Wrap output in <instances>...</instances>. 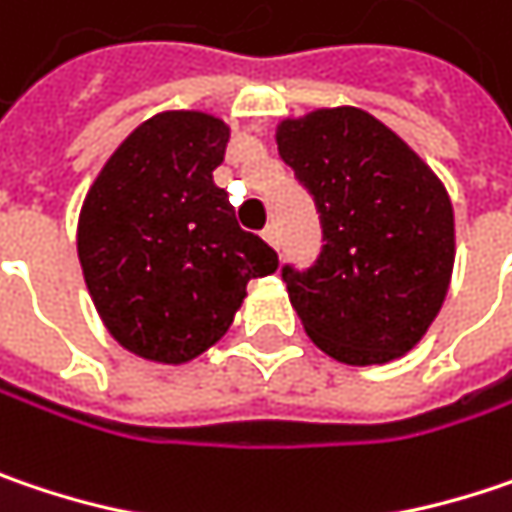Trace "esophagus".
I'll use <instances>...</instances> for the list:
<instances>
[{
	"label": "esophagus",
	"instance_id": "esophagus-1",
	"mask_svg": "<svg viewBox=\"0 0 512 512\" xmlns=\"http://www.w3.org/2000/svg\"><path fill=\"white\" fill-rule=\"evenodd\" d=\"M262 236H265V241H268L271 247L279 250V230H276V224H268V227L262 230Z\"/></svg>",
	"mask_w": 512,
	"mask_h": 512
}]
</instances>
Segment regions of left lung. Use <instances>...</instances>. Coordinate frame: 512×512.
Returning <instances> with one entry per match:
<instances>
[{
	"label": "left lung",
	"instance_id": "obj_1",
	"mask_svg": "<svg viewBox=\"0 0 512 512\" xmlns=\"http://www.w3.org/2000/svg\"><path fill=\"white\" fill-rule=\"evenodd\" d=\"M276 145L314 198L326 241L306 271L282 265L309 338L355 367L405 355L437 317L455 265L443 183L358 107L285 119Z\"/></svg>",
	"mask_w": 512,
	"mask_h": 512
}]
</instances>
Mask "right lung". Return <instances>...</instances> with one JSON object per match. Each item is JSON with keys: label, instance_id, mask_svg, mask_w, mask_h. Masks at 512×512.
I'll return each instance as SVG.
<instances>
[{"label": "right lung", "instance_id": "obj_1", "mask_svg": "<svg viewBox=\"0 0 512 512\" xmlns=\"http://www.w3.org/2000/svg\"><path fill=\"white\" fill-rule=\"evenodd\" d=\"M227 139L215 116L160 113L116 148L84 201L78 259L92 303L142 358L183 364L206 352L230 329L247 282L279 268L212 180Z\"/></svg>", "mask_w": 512, "mask_h": 512}]
</instances>
